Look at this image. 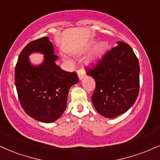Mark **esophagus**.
Here are the masks:
<instances>
[{"label":"esophagus","instance_id":"1","mask_svg":"<svg viewBox=\"0 0 160 160\" xmlns=\"http://www.w3.org/2000/svg\"><path fill=\"white\" fill-rule=\"evenodd\" d=\"M78 75L79 79H80V80H81V79L83 78V77L86 75L85 71H84V70L82 69V68L79 69L78 71Z\"/></svg>","mask_w":160,"mask_h":160}]
</instances>
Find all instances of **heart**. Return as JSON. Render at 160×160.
<instances>
[{"label":"heart","instance_id":"1","mask_svg":"<svg viewBox=\"0 0 160 160\" xmlns=\"http://www.w3.org/2000/svg\"><path fill=\"white\" fill-rule=\"evenodd\" d=\"M107 43H104V42H102L99 44L97 46L96 49H95V52H94V59L95 58H98V57L101 56L102 54H103L104 51L107 49Z\"/></svg>","mask_w":160,"mask_h":160}]
</instances>
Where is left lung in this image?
<instances>
[{"mask_svg": "<svg viewBox=\"0 0 160 160\" xmlns=\"http://www.w3.org/2000/svg\"><path fill=\"white\" fill-rule=\"evenodd\" d=\"M86 74L95 81L92 101L97 111L107 118L124 113L136 101L139 92L140 66L132 49L118 41Z\"/></svg>", "mask_w": 160, "mask_h": 160, "instance_id": "1", "label": "left lung"}]
</instances>
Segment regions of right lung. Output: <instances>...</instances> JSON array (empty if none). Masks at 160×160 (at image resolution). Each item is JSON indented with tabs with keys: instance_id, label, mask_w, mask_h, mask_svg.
Returning <instances> with one entry per match:
<instances>
[{
	"instance_id": "1",
	"label": "right lung",
	"mask_w": 160,
	"mask_h": 160,
	"mask_svg": "<svg viewBox=\"0 0 160 160\" xmlns=\"http://www.w3.org/2000/svg\"><path fill=\"white\" fill-rule=\"evenodd\" d=\"M45 55V60L34 66L28 56ZM58 56L48 37L33 40L20 53L15 68V84L22 108L28 115L42 122H52L65 111L69 89L78 82L76 72L65 71L55 62Z\"/></svg>"
}]
</instances>
